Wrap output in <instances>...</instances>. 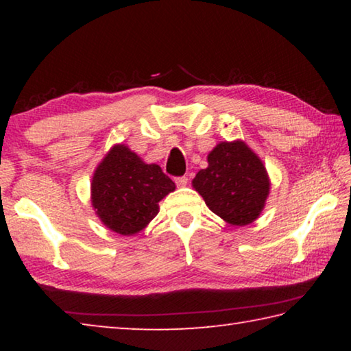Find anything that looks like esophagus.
I'll return each mask as SVG.
<instances>
[{"label": "esophagus", "mask_w": 351, "mask_h": 351, "mask_svg": "<svg viewBox=\"0 0 351 351\" xmlns=\"http://www.w3.org/2000/svg\"><path fill=\"white\" fill-rule=\"evenodd\" d=\"M175 182L178 187H186L189 180H187V176H178V178H175Z\"/></svg>", "instance_id": "obj_1"}]
</instances>
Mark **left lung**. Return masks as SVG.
I'll return each mask as SVG.
<instances>
[{
  "label": "left lung",
  "mask_w": 351,
  "mask_h": 351,
  "mask_svg": "<svg viewBox=\"0 0 351 351\" xmlns=\"http://www.w3.org/2000/svg\"><path fill=\"white\" fill-rule=\"evenodd\" d=\"M192 186L209 209L232 226L251 224L269 195V176L261 159L243 141L219 142Z\"/></svg>",
  "instance_id": "1"
}]
</instances>
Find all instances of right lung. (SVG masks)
Masks as SVG:
<instances>
[{
	"label": "right lung",
	"mask_w": 351,
	"mask_h": 351,
	"mask_svg": "<svg viewBox=\"0 0 351 351\" xmlns=\"http://www.w3.org/2000/svg\"><path fill=\"white\" fill-rule=\"evenodd\" d=\"M175 190V182L156 164H147L117 144L97 165L91 181V204L106 228L134 235L158 215V203Z\"/></svg>",
	"instance_id": "add662e5"
}]
</instances>
